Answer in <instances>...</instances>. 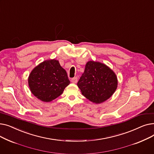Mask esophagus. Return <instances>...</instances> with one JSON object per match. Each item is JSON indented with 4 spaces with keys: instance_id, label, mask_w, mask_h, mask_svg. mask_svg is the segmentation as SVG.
Wrapping results in <instances>:
<instances>
[{
    "instance_id": "esophagus-1",
    "label": "esophagus",
    "mask_w": 154,
    "mask_h": 154,
    "mask_svg": "<svg viewBox=\"0 0 154 154\" xmlns=\"http://www.w3.org/2000/svg\"><path fill=\"white\" fill-rule=\"evenodd\" d=\"M71 82L73 84H76L77 82V77H74L71 79Z\"/></svg>"
}]
</instances>
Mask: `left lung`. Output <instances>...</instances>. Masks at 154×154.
<instances>
[{"mask_svg": "<svg viewBox=\"0 0 154 154\" xmlns=\"http://www.w3.org/2000/svg\"><path fill=\"white\" fill-rule=\"evenodd\" d=\"M117 85L115 72L107 65L94 60L87 62L84 72L77 82L85 97L97 104L109 99L116 92Z\"/></svg>", "mask_w": 154, "mask_h": 154, "instance_id": "obj_1", "label": "left lung"}]
</instances>
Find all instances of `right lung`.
Here are the masks:
<instances>
[{"instance_id": "obj_1", "label": "right lung", "mask_w": 154, "mask_h": 154, "mask_svg": "<svg viewBox=\"0 0 154 154\" xmlns=\"http://www.w3.org/2000/svg\"><path fill=\"white\" fill-rule=\"evenodd\" d=\"M70 83L66 70L55 59L39 63L31 71L28 78L32 94L45 102L57 98Z\"/></svg>"}]
</instances>
